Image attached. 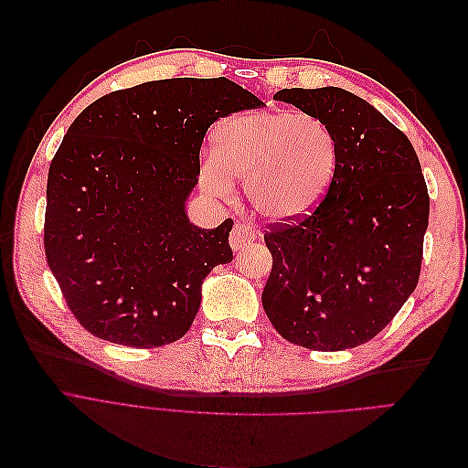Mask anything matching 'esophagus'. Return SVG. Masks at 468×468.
Masks as SVG:
<instances>
[{
	"instance_id": "1",
	"label": "esophagus",
	"mask_w": 468,
	"mask_h": 468,
	"mask_svg": "<svg viewBox=\"0 0 468 468\" xmlns=\"http://www.w3.org/2000/svg\"><path fill=\"white\" fill-rule=\"evenodd\" d=\"M251 239H253V230L250 229V224H236L234 230L230 232V246L234 251L246 248Z\"/></svg>"
}]
</instances>
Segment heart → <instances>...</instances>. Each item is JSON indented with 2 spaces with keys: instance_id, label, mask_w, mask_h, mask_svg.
<instances>
[{
  "instance_id": "heart-1",
  "label": "heart",
  "mask_w": 468,
  "mask_h": 468,
  "mask_svg": "<svg viewBox=\"0 0 468 468\" xmlns=\"http://www.w3.org/2000/svg\"><path fill=\"white\" fill-rule=\"evenodd\" d=\"M339 146L332 126L292 111L248 112L226 121L215 136V155L201 164V187L218 199L246 179L251 208L273 222L313 212L328 193Z\"/></svg>"
}]
</instances>
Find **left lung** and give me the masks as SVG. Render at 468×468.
Here are the masks:
<instances>
[{
	"label": "left lung",
	"instance_id": "obj_1",
	"mask_svg": "<svg viewBox=\"0 0 468 468\" xmlns=\"http://www.w3.org/2000/svg\"><path fill=\"white\" fill-rule=\"evenodd\" d=\"M335 133L339 155L325 199L263 236L273 256L261 303L291 344L342 351L373 339L414 292L430 195L408 136L342 88L281 90Z\"/></svg>",
	"mask_w": 468,
	"mask_h": 468
}]
</instances>
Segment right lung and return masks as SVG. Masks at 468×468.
Here are the masks:
<instances>
[{"label":"right lung","instance_id":"obj_1","mask_svg":"<svg viewBox=\"0 0 468 468\" xmlns=\"http://www.w3.org/2000/svg\"><path fill=\"white\" fill-rule=\"evenodd\" d=\"M263 107L226 78H174L112 91L83 109L48 169L45 251L72 314L126 347L187 334L212 267L232 261V218L189 222L208 126Z\"/></svg>","mask_w":468,"mask_h":468}]
</instances>
